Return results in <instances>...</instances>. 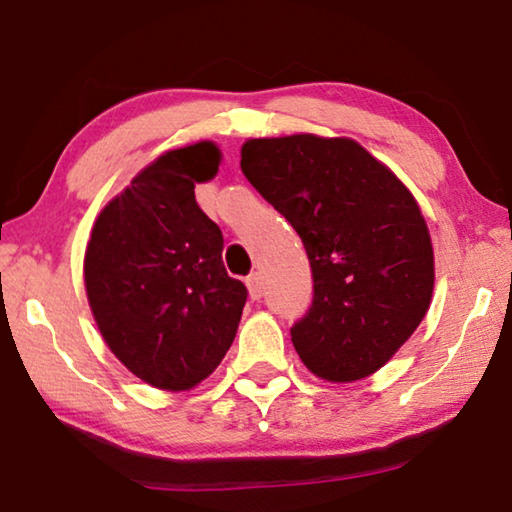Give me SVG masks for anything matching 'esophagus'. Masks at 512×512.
<instances>
[{
    "label": "esophagus",
    "instance_id": "1",
    "mask_svg": "<svg viewBox=\"0 0 512 512\" xmlns=\"http://www.w3.org/2000/svg\"><path fill=\"white\" fill-rule=\"evenodd\" d=\"M246 285H248L250 299H253V301L262 299V294H264V282H262V276H259V273H250V276L246 278Z\"/></svg>",
    "mask_w": 512,
    "mask_h": 512
}]
</instances>
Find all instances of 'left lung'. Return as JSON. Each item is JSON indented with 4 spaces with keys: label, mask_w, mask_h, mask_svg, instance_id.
Masks as SVG:
<instances>
[{
    "label": "left lung",
    "mask_w": 512,
    "mask_h": 512,
    "mask_svg": "<svg viewBox=\"0 0 512 512\" xmlns=\"http://www.w3.org/2000/svg\"><path fill=\"white\" fill-rule=\"evenodd\" d=\"M241 172L301 236L312 305L292 326L317 377L377 372L430 308L434 253L407 186L349 137H259L241 147Z\"/></svg>",
    "instance_id": "8db88e82"
}]
</instances>
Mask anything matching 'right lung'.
Returning a JSON list of instances; mask_svg holds the SVG:
<instances>
[{"instance_id": "1", "label": "right lung", "mask_w": 512, "mask_h": 512, "mask_svg": "<svg viewBox=\"0 0 512 512\" xmlns=\"http://www.w3.org/2000/svg\"><path fill=\"white\" fill-rule=\"evenodd\" d=\"M213 142L167 151L98 213L87 299L112 354L147 384L188 391L218 368L248 289L223 264V232L195 202L216 177Z\"/></svg>"}]
</instances>
